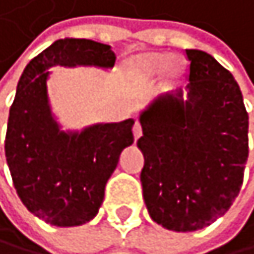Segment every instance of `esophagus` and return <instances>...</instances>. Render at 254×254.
I'll return each mask as SVG.
<instances>
[{
    "label": "esophagus",
    "instance_id": "obj_1",
    "mask_svg": "<svg viewBox=\"0 0 254 254\" xmlns=\"http://www.w3.org/2000/svg\"><path fill=\"white\" fill-rule=\"evenodd\" d=\"M132 134H134V139L137 140L140 135H142V125L139 123V122H135V125H134V128H132Z\"/></svg>",
    "mask_w": 254,
    "mask_h": 254
}]
</instances>
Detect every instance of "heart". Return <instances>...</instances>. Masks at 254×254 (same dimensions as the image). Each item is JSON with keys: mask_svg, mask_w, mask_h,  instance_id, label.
I'll return each instance as SVG.
<instances>
[{"mask_svg": "<svg viewBox=\"0 0 254 254\" xmlns=\"http://www.w3.org/2000/svg\"><path fill=\"white\" fill-rule=\"evenodd\" d=\"M129 70L135 78L150 81L162 73L167 84H173L183 73V64L178 59L170 61V54L165 53H143L135 56L129 62Z\"/></svg>", "mask_w": 254, "mask_h": 254, "instance_id": "b5f03b06", "label": "heart"}]
</instances>
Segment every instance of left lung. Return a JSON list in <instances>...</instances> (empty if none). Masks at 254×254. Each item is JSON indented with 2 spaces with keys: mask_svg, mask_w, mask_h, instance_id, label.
<instances>
[{
  "mask_svg": "<svg viewBox=\"0 0 254 254\" xmlns=\"http://www.w3.org/2000/svg\"><path fill=\"white\" fill-rule=\"evenodd\" d=\"M189 84L140 112L137 146L150 217L172 231H196L222 217L241 190L248 114L233 74L211 54L186 50Z\"/></svg>",
  "mask_w": 254,
  "mask_h": 254,
  "instance_id": "8db88e82",
  "label": "left lung"
}]
</instances>
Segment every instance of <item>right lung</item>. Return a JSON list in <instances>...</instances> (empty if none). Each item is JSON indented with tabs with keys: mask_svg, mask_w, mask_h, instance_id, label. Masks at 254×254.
I'll return each instance as SVG.
<instances>
[{
	"mask_svg": "<svg viewBox=\"0 0 254 254\" xmlns=\"http://www.w3.org/2000/svg\"><path fill=\"white\" fill-rule=\"evenodd\" d=\"M114 64L109 45L61 39L35 56L18 81L4 142L6 161L23 204L50 225L78 226L98 214L120 153L134 142V120L62 131L48 101V70Z\"/></svg>",
	"mask_w": 254,
	"mask_h": 254,
	"instance_id": "1",
	"label": "right lung"
}]
</instances>
